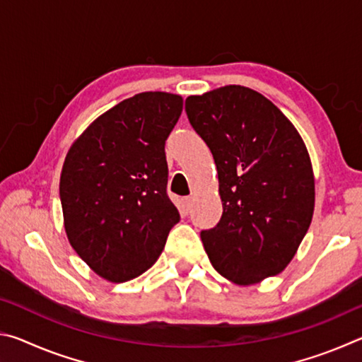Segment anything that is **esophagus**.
<instances>
[{
	"label": "esophagus",
	"instance_id": "esophagus-1",
	"mask_svg": "<svg viewBox=\"0 0 362 362\" xmlns=\"http://www.w3.org/2000/svg\"><path fill=\"white\" fill-rule=\"evenodd\" d=\"M182 203H183V209H185V212L192 211V207H193V198H189V196H187V198L182 199Z\"/></svg>",
	"mask_w": 362,
	"mask_h": 362
}]
</instances>
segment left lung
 <instances>
[{
  "label": "left lung",
  "instance_id": "1",
  "mask_svg": "<svg viewBox=\"0 0 362 362\" xmlns=\"http://www.w3.org/2000/svg\"><path fill=\"white\" fill-rule=\"evenodd\" d=\"M185 112L218 174L222 218L201 231L212 267L240 286L281 273L315 211L313 168L302 137L274 103L244 86L189 95Z\"/></svg>",
  "mask_w": 362,
  "mask_h": 362
}]
</instances>
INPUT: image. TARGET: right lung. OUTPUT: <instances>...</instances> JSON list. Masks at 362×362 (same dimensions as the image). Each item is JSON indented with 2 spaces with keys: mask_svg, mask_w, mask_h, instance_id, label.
Returning <instances> with one entry per match:
<instances>
[{
  "mask_svg": "<svg viewBox=\"0 0 362 362\" xmlns=\"http://www.w3.org/2000/svg\"><path fill=\"white\" fill-rule=\"evenodd\" d=\"M182 108L180 95L137 94L99 116L66 153L59 185L66 236L103 279L140 276L180 220L166 192L164 145Z\"/></svg>",
  "mask_w": 362,
  "mask_h": 362,
  "instance_id": "add662e5",
  "label": "right lung"
}]
</instances>
